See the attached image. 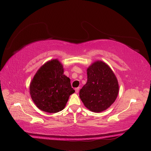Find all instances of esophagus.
Wrapping results in <instances>:
<instances>
[{
  "mask_svg": "<svg viewBox=\"0 0 151 151\" xmlns=\"http://www.w3.org/2000/svg\"><path fill=\"white\" fill-rule=\"evenodd\" d=\"M79 89H80V88H75V92L76 93H78L79 92Z\"/></svg>",
  "mask_w": 151,
  "mask_h": 151,
  "instance_id": "obj_1",
  "label": "esophagus"
}]
</instances>
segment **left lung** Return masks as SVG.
Masks as SVG:
<instances>
[{
  "mask_svg": "<svg viewBox=\"0 0 151 151\" xmlns=\"http://www.w3.org/2000/svg\"><path fill=\"white\" fill-rule=\"evenodd\" d=\"M88 81L79 96L85 106L96 113L108 109L116 100L117 79L113 70L102 61H96L87 69Z\"/></svg>",
  "mask_w": 151,
  "mask_h": 151,
  "instance_id": "left-lung-1",
  "label": "left lung"
}]
</instances>
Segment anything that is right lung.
<instances>
[{
  "label": "right lung",
  "instance_id": "obj_1",
  "mask_svg": "<svg viewBox=\"0 0 151 151\" xmlns=\"http://www.w3.org/2000/svg\"><path fill=\"white\" fill-rule=\"evenodd\" d=\"M70 78L63 75V67L58 59L46 62L38 69L30 84L31 98L36 106L48 113L65 108L69 96L75 93Z\"/></svg>",
  "mask_w": 151,
  "mask_h": 151
}]
</instances>
